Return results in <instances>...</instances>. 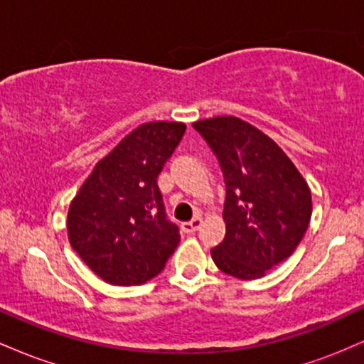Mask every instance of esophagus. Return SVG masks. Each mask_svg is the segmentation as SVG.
I'll return each instance as SVG.
<instances>
[{
  "mask_svg": "<svg viewBox=\"0 0 364 364\" xmlns=\"http://www.w3.org/2000/svg\"><path fill=\"white\" fill-rule=\"evenodd\" d=\"M200 225H202V217H195L190 223H183L181 229L186 232V235H193L195 231H198Z\"/></svg>",
  "mask_w": 364,
  "mask_h": 364,
  "instance_id": "34e87169",
  "label": "esophagus"
}]
</instances>
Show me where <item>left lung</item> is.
I'll use <instances>...</instances> for the list:
<instances>
[{"mask_svg":"<svg viewBox=\"0 0 364 364\" xmlns=\"http://www.w3.org/2000/svg\"><path fill=\"white\" fill-rule=\"evenodd\" d=\"M193 128L215 154L225 183L223 243L210 250L224 274L263 277L298 248L311 219V191L272 139L235 116Z\"/></svg>","mask_w":364,"mask_h":364,"instance_id":"obj_1","label":"left lung"}]
</instances>
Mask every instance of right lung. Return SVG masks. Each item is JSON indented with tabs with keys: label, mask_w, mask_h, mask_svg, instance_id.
<instances>
[{
	"label": "right lung",
	"mask_w": 364,
	"mask_h": 364,
	"mask_svg": "<svg viewBox=\"0 0 364 364\" xmlns=\"http://www.w3.org/2000/svg\"><path fill=\"white\" fill-rule=\"evenodd\" d=\"M185 129L176 121L140 124L95 164L70 203V245L102 281L145 284L162 272L179 245L157 178Z\"/></svg>",
	"instance_id": "right-lung-1"
}]
</instances>
